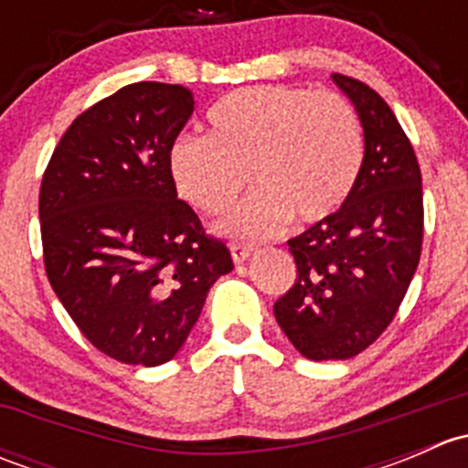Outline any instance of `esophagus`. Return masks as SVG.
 <instances>
[{
	"instance_id": "34e87169",
	"label": "esophagus",
	"mask_w": 468,
	"mask_h": 468,
	"mask_svg": "<svg viewBox=\"0 0 468 468\" xmlns=\"http://www.w3.org/2000/svg\"><path fill=\"white\" fill-rule=\"evenodd\" d=\"M253 253L251 244H242V242H233L230 244V256H233L235 264H242L244 261H249Z\"/></svg>"
}]
</instances>
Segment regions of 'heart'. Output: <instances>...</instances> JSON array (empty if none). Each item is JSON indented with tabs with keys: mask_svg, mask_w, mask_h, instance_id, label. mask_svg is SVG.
Segmentation results:
<instances>
[{
	"mask_svg": "<svg viewBox=\"0 0 468 468\" xmlns=\"http://www.w3.org/2000/svg\"><path fill=\"white\" fill-rule=\"evenodd\" d=\"M207 135H183L169 151V169L183 199L221 215L247 197L219 230L262 239L294 217L313 224L351 195L365 158L356 108L333 90L253 86L235 90L207 112Z\"/></svg>",
	"mask_w": 468,
	"mask_h": 468,
	"instance_id": "1",
	"label": "heart"
}]
</instances>
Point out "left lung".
Segmentation results:
<instances>
[{
  "instance_id": "left-lung-1",
  "label": "left lung",
  "mask_w": 468,
  "mask_h": 468,
  "mask_svg": "<svg viewBox=\"0 0 468 468\" xmlns=\"http://www.w3.org/2000/svg\"><path fill=\"white\" fill-rule=\"evenodd\" d=\"M333 81L356 106L365 158L337 212L290 242L294 285L273 303L276 322L308 360H348L399 313L421 258L423 190L417 154L385 99L344 74Z\"/></svg>"
}]
</instances>
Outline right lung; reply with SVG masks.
<instances>
[{
	"mask_svg": "<svg viewBox=\"0 0 468 468\" xmlns=\"http://www.w3.org/2000/svg\"><path fill=\"white\" fill-rule=\"evenodd\" d=\"M192 111L183 86L120 88L72 122L42 176L47 278L88 342L124 365L172 360L233 269L169 169Z\"/></svg>",
	"mask_w": 468,
	"mask_h": 468,
	"instance_id": "1",
	"label": "right lung"
}]
</instances>
